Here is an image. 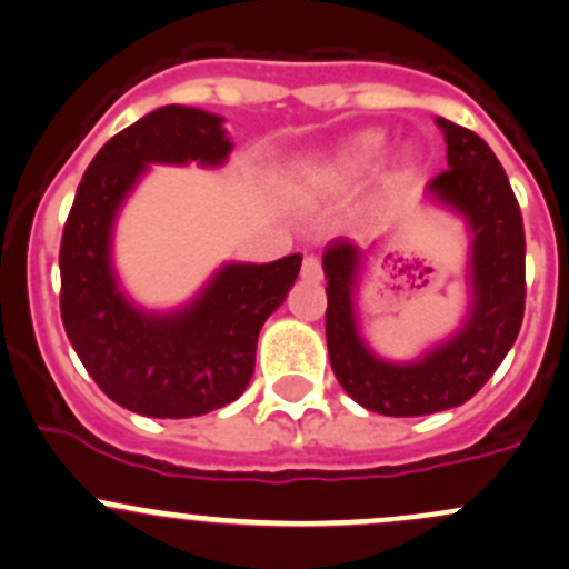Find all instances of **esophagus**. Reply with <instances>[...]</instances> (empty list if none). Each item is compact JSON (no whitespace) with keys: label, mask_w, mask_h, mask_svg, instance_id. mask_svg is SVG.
<instances>
[{"label":"esophagus","mask_w":569,"mask_h":569,"mask_svg":"<svg viewBox=\"0 0 569 569\" xmlns=\"http://www.w3.org/2000/svg\"><path fill=\"white\" fill-rule=\"evenodd\" d=\"M301 277L307 279V282H320V277H323V268H320V260L315 254H307L301 262Z\"/></svg>","instance_id":"esophagus-1"}]
</instances>
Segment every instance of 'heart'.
Returning <instances> with one entry per match:
<instances>
[{"label":"heart","instance_id":"heart-1","mask_svg":"<svg viewBox=\"0 0 569 569\" xmlns=\"http://www.w3.org/2000/svg\"><path fill=\"white\" fill-rule=\"evenodd\" d=\"M380 148H383V137L375 131H367L361 133V137H356L353 142L345 148V153L339 156V163L337 169L339 172H361V169L372 167L375 158H378Z\"/></svg>","mask_w":569,"mask_h":569}]
</instances>
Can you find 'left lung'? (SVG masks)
<instances>
[{"instance_id":"left-lung-1","label":"left lung","mask_w":569,"mask_h":569,"mask_svg":"<svg viewBox=\"0 0 569 569\" xmlns=\"http://www.w3.org/2000/svg\"><path fill=\"white\" fill-rule=\"evenodd\" d=\"M447 163L427 191L471 230V312L452 339L413 365L378 359L356 331L353 284L365 249L337 238L323 251L326 342L342 389L367 411L425 416L462 406L499 370L526 309L523 216L507 172L482 137L438 117Z\"/></svg>"}]
</instances>
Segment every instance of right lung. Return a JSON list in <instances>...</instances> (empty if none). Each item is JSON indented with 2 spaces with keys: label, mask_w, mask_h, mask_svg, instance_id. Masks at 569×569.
<instances>
[{
  "label": "right lung",
  "mask_w": 569,
  "mask_h": 569,
  "mask_svg": "<svg viewBox=\"0 0 569 569\" xmlns=\"http://www.w3.org/2000/svg\"><path fill=\"white\" fill-rule=\"evenodd\" d=\"M232 142L221 117L161 107L111 137L81 178L60 246V312L84 370L117 406L189 419L238 400L254 372L260 328L301 271V254L230 262L169 315L133 307L111 271V227L148 163L219 167Z\"/></svg>",
  "instance_id": "obj_1"
}]
</instances>
